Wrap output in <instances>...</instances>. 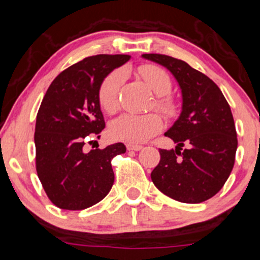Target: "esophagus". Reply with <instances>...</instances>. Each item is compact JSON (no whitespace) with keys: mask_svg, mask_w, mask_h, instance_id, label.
<instances>
[{"mask_svg":"<svg viewBox=\"0 0 260 260\" xmlns=\"http://www.w3.org/2000/svg\"><path fill=\"white\" fill-rule=\"evenodd\" d=\"M143 148L142 146H138V144H127L128 151H141Z\"/></svg>","mask_w":260,"mask_h":260,"instance_id":"obj_1","label":"esophagus"}]
</instances>
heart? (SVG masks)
<instances>
[{
	"label": "heart",
	"instance_id": "obj_1",
	"mask_svg": "<svg viewBox=\"0 0 260 260\" xmlns=\"http://www.w3.org/2000/svg\"><path fill=\"white\" fill-rule=\"evenodd\" d=\"M149 88L157 95L155 108L166 116L176 113L177 105L168 93L172 89V80L166 70L157 64H143L138 68ZM124 81L122 71L109 72L98 87V102L107 113H114L119 107V91ZM163 127V119L155 112L144 114L127 113L117 118L111 124L112 137L127 143H143L154 137Z\"/></svg>",
	"mask_w": 260,
	"mask_h": 260
}]
</instances>
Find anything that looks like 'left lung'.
Listing matches in <instances>:
<instances>
[{
	"instance_id": "1",
	"label": "left lung",
	"mask_w": 260,
	"mask_h": 260,
	"mask_svg": "<svg viewBox=\"0 0 260 260\" xmlns=\"http://www.w3.org/2000/svg\"><path fill=\"white\" fill-rule=\"evenodd\" d=\"M143 57L168 68L183 95L180 117L166 132L178 146L159 149L151 178L174 201L202 203L222 189L233 169L238 139L231 107L219 87L187 62L159 53ZM185 144L188 148L183 150Z\"/></svg>"
}]
</instances>
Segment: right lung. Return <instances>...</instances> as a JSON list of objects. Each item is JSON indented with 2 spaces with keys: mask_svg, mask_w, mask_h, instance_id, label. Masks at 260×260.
Instances as JSON below:
<instances>
[{
  "mask_svg": "<svg viewBox=\"0 0 260 260\" xmlns=\"http://www.w3.org/2000/svg\"><path fill=\"white\" fill-rule=\"evenodd\" d=\"M128 54H97L62 71L48 87L37 113L36 171L56 207L82 210L102 201L114 182L112 159L125 152L123 143L84 152L106 127L98 87Z\"/></svg>",
  "mask_w": 260,
  "mask_h": 260,
  "instance_id": "right-lung-1",
  "label": "right lung"
}]
</instances>
